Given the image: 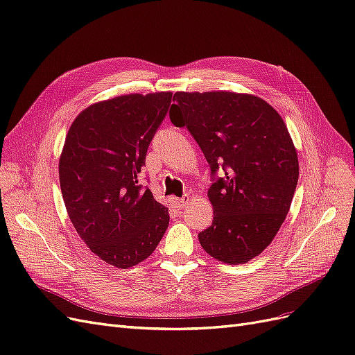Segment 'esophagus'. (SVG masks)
Returning a JSON list of instances; mask_svg holds the SVG:
<instances>
[{
	"instance_id": "34e87169",
	"label": "esophagus",
	"mask_w": 355,
	"mask_h": 355,
	"mask_svg": "<svg viewBox=\"0 0 355 355\" xmlns=\"http://www.w3.org/2000/svg\"><path fill=\"white\" fill-rule=\"evenodd\" d=\"M188 201H189V196L188 194H185L184 197L182 198H178L176 200V204H178V207H180V209H184L187 204H188Z\"/></svg>"
}]
</instances>
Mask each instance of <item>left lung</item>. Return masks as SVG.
I'll use <instances>...</instances> for the list:
<instances>
[{
    "instance_id": "1",
    "label": "left lung",
    "mask_w": 355,
    "mask_h": 355,
    "mask_svg": "<svg viewBox=\"0 0 355 355\" xmlns=\"http://www.w3.org/2000/svg\"><path fill=\"white\" fill-rule=\"evenodd\" d=\"M173 101L171 123L188 128L211 171L213 223L198 234L200 244L220 262H249L274 240L297 185V155L283 118L252 94L178 92Z\"/></svg>"
}]
</instances>
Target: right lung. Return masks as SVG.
<instances>
[{"label":"right lung","mask_w":355,"mask_h":355,"mask_svg":"<svg viewBox=\"0 0 355 355\" xmlns=\"http://www.w3.org/2000/svg\"><path fill=\"white\" fill-rule=\"evenodd\" d=\"M170 102L171 93L161 92L89 106L71 124L59 159L73 228L96 256L123 270L145 261L168 227V209L137 176Z\"/></svg>","instance_id":"right-lung-1"}]
</instances>
